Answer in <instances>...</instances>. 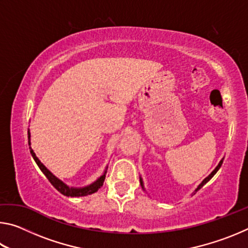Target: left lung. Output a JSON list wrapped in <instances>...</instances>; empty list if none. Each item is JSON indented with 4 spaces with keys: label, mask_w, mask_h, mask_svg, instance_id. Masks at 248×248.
Returning a JSON list of instances; mask_svg holds the SVG:
<instances>
[{
    "label": "left lung",
    "mask_w": 248,
    "mask_h": 248,
    "mask_svg": "<svg viewBox=\"0 0 248 248\" xmlns=\"http://www.w3.org/2000/svg\"><path fill=\"white\" fill-rule=\"evenodd\" d=\"M223 159L224 158H222L221 159V161H220V163H219V164H217V166L216 167V169H215V170H213L212 171V173L211 174H210L209 176H208V177H205L203 180H202V183H201L200 185H199V186L198 187H197V189H196V192L197 191H198L199 189H200V188H202V186H203V185H205V184H207L208 182H209V180L210 179H211L212 177H213V176H215L216 175V173H217V170H219V169H220V167H221V165H222V163H223ZM140 183H141V186H142V188H143V182H142V179L140 178ZM196 192H195V194H196Z\"/></svg>",
    "instance_id": "obj_1"
}]
</instances>
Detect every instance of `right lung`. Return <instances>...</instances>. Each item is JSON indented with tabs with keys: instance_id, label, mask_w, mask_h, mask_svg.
<instances>
[{
	"instance_id": "add662e5",
	"label": "right lung",
	"mask_w": 248,
	"mask_h": 248,
	"mask_svg": "<svg viewBox=\"0 0 248 248\" xmlns=\"http://www.w3.org/2000/svg\"><path fill=\"white\" fill-rule=\"evenodd\" d=\"M29 137H31V134H29V130H28V139H29ZM28 143L31 144V142H28ZM29 150H31L32 157H33V159H35V162L37 163V165L39 166L40 170L45 174V176L48 178L49 182L51 183L52 186L56 188L58 191H60L62 195L68 196V197H83V196L94 194V192L97 191L99 188L103 186L104 180H105V174H106V171H105L104 175L100 176V177L96 180L95 183L90 185V186L83 187V188H70L69 186H66L63 182H61L60 179H58L56 176L51 173V171L47 170V167H46L43 163L39 161L38 157L36 156V154H35V152H33L31 148H29Z\"/></svg>"
}]
</instances>
